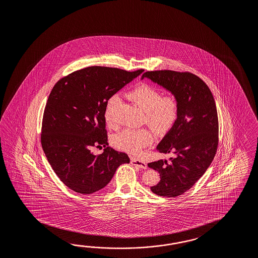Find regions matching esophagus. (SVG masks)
I'll list each match as a JSON object with an SVG mask.
<instances>
[{
    "label": "esophagus",
    "instance_id": "34e87169",
    "mask_svg": "<svg viewBox=\"0 0 258 258\" xmlns=\"http://www.w3.org/2000/svg\"><path fill=\"white\" fill-rule=\"evenodd\" d=\"M131 163H132L133 165H134V166H137V167L142 168V169H147V162H145V161H143V160H137V159H135V158H132Z\"/></svg>",
    "mask_w": 258,
    "mask_h": 258
}]
</instances>
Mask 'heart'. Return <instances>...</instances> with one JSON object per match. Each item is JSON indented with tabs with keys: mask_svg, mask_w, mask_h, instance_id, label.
I'll use <instances>...</instances> for the list:
<instances>
[{
	"mask_svg": "<svg viewBox=\"0 0 258 258\" xmlns=\"http://www.w3.org/2000/svg\"><path fill=\"white\" fill-rule=\"evenodd\" d=\"M127 97L144 111V120L157 132H166L177 117L179 105L176 98L173 95L161 97L160 91L149 84H139ZM119 101L118 95H113L106 103L105 119L110 126L116 125L113 111ZM152 141L153 135L147 128H125L113 138L115 147L132 154L139 153Z\"/></svg>",
	"mask_w": 258,
	"mask_h": 258,
	"instance_id": "1",
	"label": "heart"
}]
</instances>
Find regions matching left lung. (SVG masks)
<instances>
[{"label":"left lung","instance_id":"left-lung-1","mask_svg":"<svg viewBox=\"0 0 258 258\" xmlns=\"http://www.w3.org/2000/svg\"><path fill=\"white\" fill-rule=\"evenodd\" d=\"M148 78L170 91L178 100V114L157 150L174 153L171 162L148 163L158 171L160 181L151 187L154 194L175 197L186 192L205 174L215 157L219 143V121L215 100L209 86L190 72L147 71Z\"/></svg>","mask_w":258,"mask_h":258}]
</instances>
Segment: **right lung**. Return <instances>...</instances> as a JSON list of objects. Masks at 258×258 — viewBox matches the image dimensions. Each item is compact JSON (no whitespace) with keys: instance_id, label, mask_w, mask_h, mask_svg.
<instances>
[{"instance_id":"right-lung-1","label":"right lung","mask_w":258,"mask_h":258,"mask_svg":"<svg viewBox=\"0 0 258 258\" xmlns=\"http://www.w3.org/2000/svg\"><path fill=\"white\" fill-rule=\"evenodd\" d=\"M144 70L88 67L60 79L49 94L42 120L41 145L63 184L82 195L104 188L128 156L109 147L105 108L108 99ZM104 147L95 155L92 147Z\"/></svg>"}]
</instances>
